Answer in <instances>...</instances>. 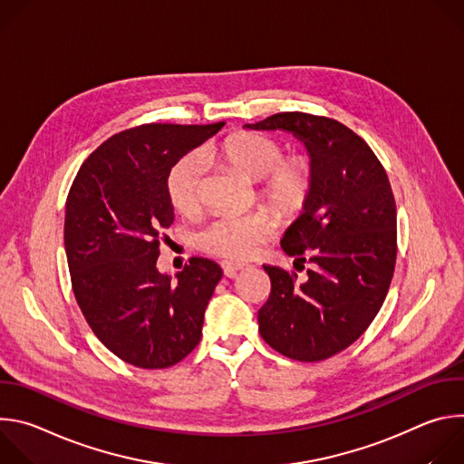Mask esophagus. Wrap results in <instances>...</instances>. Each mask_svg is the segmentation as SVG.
Here are the masks:
<instances>
[{
    "instance_id": "esophagus-1",
    "label": "esophagus",
    "mask_w": 464,
    "mask_h": 464,
    "mask_svg": "<svg viewBox=\"0 0 464 464\" xmlns=\"http://www.w3.org/2000/svg\"><path fill=\"white\" fill-rule=\"evenodd\" d=\"M246 268V264H240V262H231V260H224L222 262V270L227 277H235L240 270Z\"/></svg>"
}]
</instances>
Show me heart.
I'll use <instances>...</instances> for the list:
<instances>
[{
	"label": "heart",
	"instance_id": "1",
	"mask_svg": "<svg viewBox=\"0 0 464 464\" xmlns=\"http://www.w3.org/2000/svg\"><path fill=\"white\" fill-rule=\"evenodd\" d=\"M209 160H222L258 181V198L281 218H295L304 211L315 188V165L308 154L285 158L283 145L266 134L237 131L206 150ZM206 158L187 154L169 176L167 192L172 208L181 215L194 213L202 204ZM276 218L264 211L224 213L196 235L202 251L229 258L249 260L276 233Z\"/></svg>",
	"mask_w": 464,
	"mask_h": 464
}]
</instances>
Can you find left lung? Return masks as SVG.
Returning a JSON list of instances; mask_svg holds the SVG:
<instances>
[{"instance_id": "left-lung-1", "label": "left lung", "mask_w": 464, "mask_h": 464, "mask_svg": "<svg viewBox=\"0 0 464 464\" xmlns=\"http://www.w3.org/2000/svg\"><path fill=\"white\" fill-rule=\"evenodd\" d=\"M246 126L292 131L315 165L310 202L281 240L286 255L310 264L308 279L262 266L272 292L258 333L283 356L321 362L354 343L387 295L396 262L391 183L371 147L340 121L283 111Z\"/></svg>"}]
</instances>
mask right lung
<instances>
[{"mask_svg":"<svg viewBox=\"0 0 464 464\" xmlns=\"http://www.w3.org/2000/svg\"><path fill=\"white\" fill-rule=\"evenodd\" d=\"M222 126L122 130L90 154L70 188L63 244L75 299L93 334L130 365L165 369L200 343L222 268L190 256L172 281L156 262L163 229L174 222L167 176Z\"/></svg>","mask_w":464,"mask_h":464,"instance_id":"1","label":"right lung"}]
</instances>
